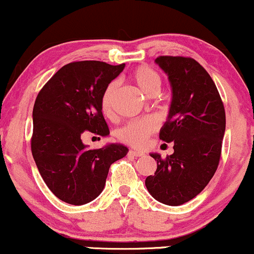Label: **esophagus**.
Instances as JSON below:
<instances>
[{
	"mask_svg": "<svg viewBox=\"0 0 254 254\" xmlns=\"http://www.w3.org/2000/svg\"><path fill=\"white\" fill-rule=\"evenodd\" d=\"M129 155L131 156H136V157H139V156H144V153H142V151H136V150H130Z\"/></svg>",
	"mask_w": 254,
	"mask_h": 254,
	"instance_id": "obj_1",
	"label": "esophagus"
}]
</instances>
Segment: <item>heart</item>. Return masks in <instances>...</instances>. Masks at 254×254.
Instances as JSON below:
<instances>
[{"instance_id":"1","label":"heart","mask_w":254,"mask_h":254,"mask_svg":"<svg viewBox=\"0 0 254 254\" xmlns=\"http://www.w3.org/2000/svg\"><path fill=\"white\" fill-rule=\"evenodd\" d=\"M132 82L143 92L147 97H155L161 89V77L155 70L147 65L137 66L130 74ZM117 92V83L111 82L105 87L100 99L101 112L105 117L112 118L115 115V95ZM159 127V122L154 117H143L131 121L118 130L119 141L135 148H143L148 139Z\"/></svg>"}]
</instances>
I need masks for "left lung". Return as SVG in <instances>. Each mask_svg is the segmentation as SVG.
Here are the masks:
<instances>
[{
    "mask_svg": "<svg viewBox=\"0 0 254 254\" xmlns=\"http://www.w3.org/2000/svg\"><path fill=\"white\" fill-rule=\"evenodd\" d=\"M172 86L170 115L160 139L173 142L174 153L157 162L145 186L159 202L182 205L208 185L217 170L226 130L222 99L208 71L190 57L159 56L155 60Z\"/></svg>",
    "mask_w": 254,
    "mask_h": 254,
    "instance_id": "left-lung-1",
    "label": "left lung"
}]
</instances>
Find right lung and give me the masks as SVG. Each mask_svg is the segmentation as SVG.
<instances>
[{
	"label": "right lung",
	"instance_id": "1",
	"mask_svg": "<svg viewBox=\"0 0 254 254\" xmlns=\"http://www.w3.org/2000/svg\"><path fill=\"white\" fill-rule=\"evenodd\" d=\"M100 61H80L62 66L38 93L33 106L31 150L40 176L63 202L82 205L104 190L110 166L127 148L109 144L87 149L84 133H110L101 112L105 87L124 69Z\"/></svg>",
	"mask_w": 254,
	"mask_h": 254
}]
</instances>
